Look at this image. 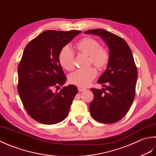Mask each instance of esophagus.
<instances>
[{"instance_id":"1","label":"esophagus","mask_w":156,"mask_h":156,"mask_svg":"<svg viewBox=\"0 0 156 156\" xmlns=\"http://www.w3.org/2000/svg\"><path fill=\"white\" fill-rule=\"evenodd\" d=\"M85 90H85V88H83V87H78V91H79V92L85 91Z\"/></svg>"}]
</instances>
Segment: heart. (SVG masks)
Here are the masks:
<instances>
[{
  "mask_svg": "<svg viewBox=\"0 0 156 156\" xmlns=\"http://www.w3.org/2000/svg\"><path fill=\"white\" fill-rule=\"evenodd\" d=\"M77 51L89 56V62L94 65L99 70H103L107 66L110 60L108 51L100 46L96 40L91 37H84L75 44ZM60 65L66 71L74 69V53L67 46H64L60 50L58 56ZM96 69L90 68L87 70H77L69 75V81L80 87H87L96 77Z\"/></svg>",
  "mask_w": 156,
  "mask_h": 156,
  "instance_id": "heart-1",
  "label": "heart"
}]
</instances>
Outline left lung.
I'll return each mask as SVG.
<instances>
[{
  "label": "left lung",
  "instance_id": "left-lung-1",
  "mask_svg": "<svg viewBox=\"0 0 156 156\" xmlns=\"http://www.w3.org/2000/svg\"><path fill=\"white\" fill-rule=\"evenodd\" d=\"M84 34L100 37L110 50L107 68L98 81L105 88L91 89L94 96L89 106L91 115L101 123L116 122L128 112L135 98L137 69L131 50L125 40L106 30H90Z\"/></svg>",
  "mask_w": 156,
  "mask_h": 156
}]
</instances>
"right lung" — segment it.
Returning a JSON list of instances; mask_svg holds the SVG:
<instances>
[{
	"label": "right lung",
	"instance_id": "add662e5",
	"mask_svg": "<svg viewBox=\"0 0 156 156\" xmlns=\"http://www.w3.org/2000/svg\"><path fill=\"white\" fill-rule=\"evenodd\" d=\"M81 32L47 30L24 49L18 66V93L25 109L35 120L55 125L69 113L77 87L74 85L52 91L66 81L58 60L60 50Z\"/></svg>",
	"mask_w": 156,
	"mask_h": 156
}]
</instances>
